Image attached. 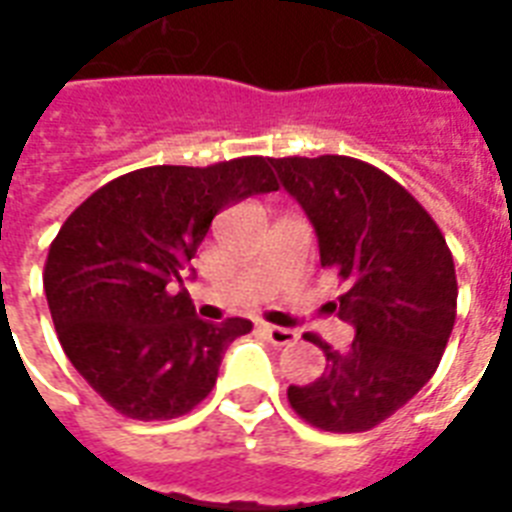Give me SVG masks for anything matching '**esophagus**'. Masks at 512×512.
I'll return each instance as SVG.
<instances>
[{"label": "esophagus", "instance_id": "34e87169", "mask_svg": "<svg viewBox=\"0 0 512 512\" xmlns=\"http://www.w3.org/2000/svg\"><path fill=\"white\" fill-rule=\"evenodd\" d=\"M260 332H263V335L268 337L273 345H292V342L297 340V332H292V329H284V327H273V324H263V327H260Z\"/></svg>", "mask_w": 512, "mask_h": 512}]
</instances>
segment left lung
<instances>
[{
	"label": "left lung",
	"mask_w": 512,
	"mask_h": 512,
	"mask_svg": "<svg viewBox=\"0 0 512 512\" xmlns=\"http://www.w3.org/2000/svg\"><path fill=\"white\" fill-rule=\"evenodd\" d=\"M319 236L321 268L345 292L335 311L356 329L348 350L305 335L327 356L311 385H289L305 422L364 433L433 377L457 316L452 252L436 220L390 175L350 156L271 159Z\"/></svg>",
	"instance_id": "8db88e82"
}]
</instances>
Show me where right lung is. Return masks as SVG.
I'll use <instances>...</instances> for the list:
<instances>
[{
	"label": "right lung",
	"instance_id": "add662e5",
	"mask_svg": "<svg viewBox=\"0 0 512 512\" xmlns=\"http://www.w3.org/2000/svg\"><path fill=\"white\" fill-rule=\"evenodd\" d=\"M276 188L265 156L159 164L116 177L68 215L44 295L68 361L116 412L172 420L215 388L225 348L252 321H201L183 273L220 209Z\"/></svg>",
	"mask_w": 512,
	"mask_h": 512
}]
</instances>
